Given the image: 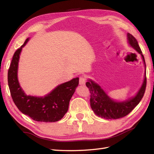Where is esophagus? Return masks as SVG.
Here are the masks:
<instances>
[{"mask_svg":"<svg viewBox=\"0 0 154 154\" xmlns=\"http://www.w3.org/2000/svg\"><path fill=\"white\" fill-rule=\"evenodd\" d=\"M86 83V77L85 76H81L79 78V84L81 85H84Z\"/></svg>","mask_w":154,"mask_h":154,"instance_id":"esophagus-1","label":"esophagus"}]
</instances>
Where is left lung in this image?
Returning a JSON list of instances; mask_svg holds the SVG:
<instances>
[{
  "mask_svg": "<svg viewBox=\"0 0 154 154\" xmlns=\"http://www.w3.org/2000/svg\"><path fill=\"white\" fill-rule=\"evenodd\" d=\"M128 43L131 48L141 55L146 68L144 57L140 50L136 39L129 33L127 34ZM86 86L91 93V106L97 116L106 119H118L128 114L138 105L144 94L146 87V74L141 87L134 96L124 100H114L108 95L99 84L92 79H88Z\"/></svg>",
  "mask_w": 154,
  "mask_h": 154,
  "instance_id": "obj_1",
  "label": "left lung"
}]
</instances>
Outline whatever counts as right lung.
Segmentation results:
<instances>
[{"label":"right lung","instance_id":"add662e5","mask_svg":"<svg viewBox=\"0 0 154 154\" xmlns=\"http://www.w3.org/2000/svg\"><path fill=\"white\" fill-rule=\"evenodd\" d=\"M30 40L15 51L8 72V83L16 106L24 114L38 122H54L61 120L68 110L71 98L79 85V77L59 85L44 97L27 95L18 79V63L22 48Z\"/></svg>","mask_w":154,"mask_h":154}]
</instances>
